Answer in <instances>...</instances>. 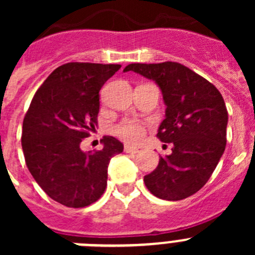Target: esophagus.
Listing matches in <instances>:
<instances>
[{
    "label": "esophagus",
    "mask_w": 255,
    "mask_h": 255,
    "mask_svg": "<svg viewBox=\"0 0 255 255\" xmlns=\"http://www.w3.org/2000/svg\"><path fill=\"white\" fill-rule=\"evenodd\" d=\"M124 150H125V153H130V154H135V153L139 152L138 148L130 147V145H125V147H124Z\"/></svg>",
    "instance_id": "1"
}]
</instances>
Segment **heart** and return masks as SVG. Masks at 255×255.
Segmentation results:
<instances>
[{
    "instance_id": "obj_1",
    "label": "heart",
    "mask_w": 255,
    "mask_h": 255,
    "mask_svg": "<svg viewBox=\"0 0 255 255\" xmlns=\"http://www.w3.org/2000/svg\"><path fill=\"white\" fill-rule=\"evenodd\" d=\"M112 132L128 144H140L147 134L145 124L132 119H124L112 128Z\"/></svg>"
}]
</instances>
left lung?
<instances>
[{
  "label": "left lung",
  "instance_id": "8db88e82",
  "mask_svg": "<svg viewBox=\"0 0 255 255\" xmlns=\"http://www.w3.org/2000/svg\"><path fill=\"white\" fill-rule=\"evenodd\" d=\"M161 88L166 117L157 136L173 145L154 171L144 176L148 190L164 200H181L206 185L226 147L227 110L215 85L177 62L130 64Z\"/></svg>",
  "mask_w": 255,
  "mask_h": 255
}]
</instances>
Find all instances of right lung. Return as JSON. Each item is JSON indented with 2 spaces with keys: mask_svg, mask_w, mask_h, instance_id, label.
<instances>
[{
  "mask_svg": "<svg viewBox=\"0 0 255 255\" xmlns=\"http://www.w3.org/2000/svg\"><path fill=\"white\" fill-rule=\"evenodd\" d=\"M121 65L69 62L53 70L35 92L22 121L21 145L31 176L58 203L83 208L107 186L108 163L124 150L103 136V148L83 152L80 143L96 129L100 91Z\"/></svg>",
  "mask_w": 255,
  "mask_h": 255,
  "instance_id": "add662e5",
  "label": "right lung"
}]
</instances>
